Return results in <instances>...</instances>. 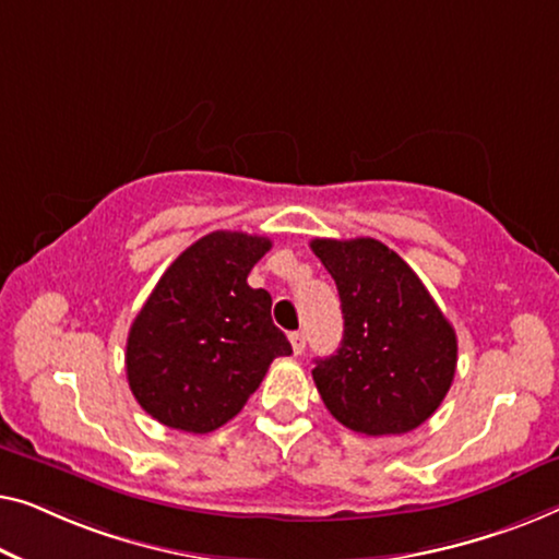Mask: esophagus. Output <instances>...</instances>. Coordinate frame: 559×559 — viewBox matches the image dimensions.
Returning a JSON list of instances; mask_svg holds the SVG:
<instances>
[{"label":"esophagus","instance_id":"obj_1","mask_svg":"<svg viewBox=\"0 0 559 559\" xmlns=\"http://www.w3.org/2000/svg\"><path fill=\"white\" fill-rule=\"evenodd\" d=\"M288 340H290V347H294V355H304L306 334L304 332H290Z\"/></svg>","mask_w":559,"mask_h":559}]
</instances>
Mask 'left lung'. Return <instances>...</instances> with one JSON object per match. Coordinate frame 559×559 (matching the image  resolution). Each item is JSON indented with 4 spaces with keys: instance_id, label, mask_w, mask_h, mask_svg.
I'll return each mask as SVG.
<instances>
[{
    "instance_id": "left-lung-1",
    "label": "left lung",
    "mask_w": 559,
    "mask_h": 559,
    "mask_svg": "<svg viewBox=\"0 0 559 559\" xmlns=\"http://www.w3.org/2000/svg\"><path fill=\"white\" fill-rule=\"evenodd\" d=\"M340 290L344 336L317 359L326 411L365 436L411 433L443 403L459 342L451 321L395 250L374 238L311 240Z\"/></svg>"
}]
</instances>
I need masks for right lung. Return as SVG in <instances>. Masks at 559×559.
I'll use <instances>...</instances> for the list:
<instances>
[{"instance_id":"1","label":"right lung","mask_w":559,"mask_h":559,"mask_svg":"<svg viewBox=\"0 0 559 559\" xmlns=\"http://www.w3.org/2000/svg\"><path fill=\"white\" fill-rule=\"evenodd\" d=\"M269 250L261 235H204L141 306L126 340V377L162 426L212 433L242 411L271 361L290 355L271 319V294L248 286Z\"/></svg>"}]
</instances>
